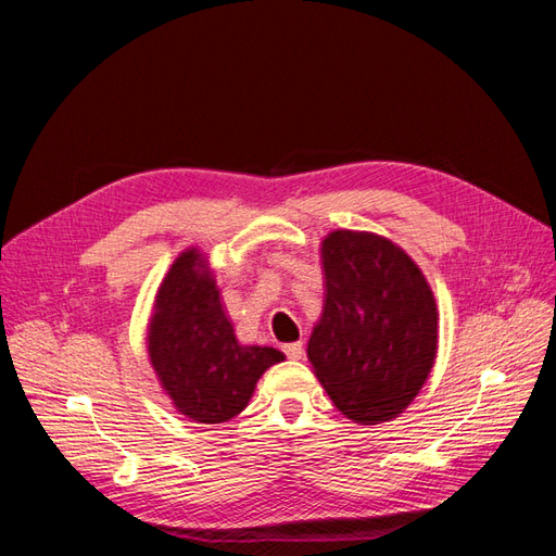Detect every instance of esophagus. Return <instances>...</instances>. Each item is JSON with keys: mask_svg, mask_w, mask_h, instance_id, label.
<instances>
[{"mask_svg": "<svg viewBox=\"0 0 556 556\" xmlns=\"http://www.w3.org/2000/svg\"><path fill=\"white\" fill-rule=\"evenodd\" d=\"M282 352L290 359H301V357H304V345H301V343H288V345H282Z\"/></svg>", "mask_w": 556, "mask_h": 556, "instance_id": "esophagus-1", "label": "esophagus"}]
</instances>
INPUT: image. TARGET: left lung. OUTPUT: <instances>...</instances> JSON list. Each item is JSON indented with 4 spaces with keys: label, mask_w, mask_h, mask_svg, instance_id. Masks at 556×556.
<instances>
[{
    "label": "left lung",
    "mask_w": 556,
    "mask_h": 556,
    "mask_svg": "<svg viewBox=\"0 0 556 556\" xmlns=\"http://www.w3.org/2000/svg\"><path fill=\"white\" fill-rule=\"evenodd\" d=\"M325 306L308 359L333 406L357 425L396 417L422 390L439 350V311L417 264L378 233L323 241Z\"/></svg>",
    "instance_id": "obj_1"
}]
</instances>
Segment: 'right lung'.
Masks as SVG:
<instances>
[{"label":"right lung","instance_id":"right-lung-1","mask_svg":"<svg viewBox=\"0 0 556 556\" xmlns=\"http://www.w3.org/2000/svg\"><path fill=\"white\" fill-rule=\"evenodd\" d=\"M148 355L176 410L201 425L237 417L266 368L285 359L276 348L237 341L208 260L197 248L180 252L160 285Z\"/></svg>","mask_w":556,"mask_h":556}]
</instances>
